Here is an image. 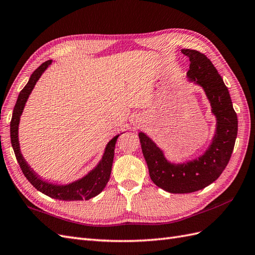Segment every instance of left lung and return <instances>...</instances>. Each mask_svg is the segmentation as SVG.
Returning a JSON list of instances; mask_svg holds the SVG:
<instances>
[{"mask_svg":"<svg viewBox=\"0 0 255 255\" xmlns=\"http://www.w3.org/2000/svg\"><path fill=\"white\" fill-rule=\"evenodd\" d=\"M182 53L190 61L188 80L201 87L210 101L216 128L202 155L184 163H171L148 135L139 132L141 150L152 182L171 194H189L217 180L232 155L238 128L229 90L212 61L196 50L184 49Z\"/></svg>","mask_w":255,"mask_h":255,"instance_id":"8db88e82","label":"left lung"}]
</instances>
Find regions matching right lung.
<instances>
[{
  "instance_id": "right-lung-1",
  "label": "right lung",
  "mask_w": 255,
  "mask_h": 255,
  "mask_svg": "<svg viewBox=\"0 0 255 255\" xmlns=\"http://www.w3.org/2000/svg\"><path fill=\"white\" fill-rule=\"evenodd\" d=\"M52 64V60H48L43 63L41 66L38 67L36 70L30 75V78L25 85V87L21 90L19 94L17 103L14 105L12 118L10 121V140L11 145L14 152V155L20 165L23 174L33 186L39 190L42 194L47 195L53 199L63 200V201H81V200H89L98 196L101 192L107 182L110 180L113 160L115 156V145L120 134L114 136L112 139L106 144L102 158L100 159L98 165L90 170L87 174H85L81 179L73 181L68 184H57L52 183L42 177L34 171V169L30 167L25 158L23 157L20 143H19V123L21 115L24 110V106L27 102L29 95L35 87L36 83L40 79L42 73L47 70L48 67Z\"/></svg>"
}]
</instances>
